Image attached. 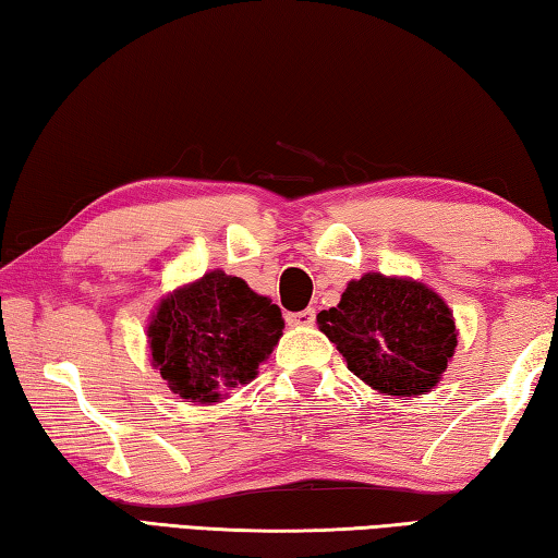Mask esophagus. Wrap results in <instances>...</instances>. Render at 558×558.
<instances>
[{
	"mask_svg": "<svg viewBox=\"0 0 558 558\" xmlns=\"http://www.w3.org/2000/svg\"><path fill=\"white\" fill-rule=\"evenodd\" d=\"M286 319H288V325H292V327H310V325H315V307L300 310V313H288Z\"/></svg>",
	"mask_w": 558,
	"mask_h": 558,
	"instance_id": "34e87169",
	"label": "esophagus"
}]
</instances>
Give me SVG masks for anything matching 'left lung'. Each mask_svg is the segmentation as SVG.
Wrapping results in <instances>:
<instances>
[{"mask_svg":"<svg viewBox=\"0 0 558 558\" xmlns=\"http://www.w3.org/2000/svg\"><path fill=\"white\" fill-rule=\"evenodd\" d=\"M317 325L347 359L349 372L389 396H418L438 384L458 335L440 295L403 278L366 272L352 280Z\"/></svg>","mask_w":558,"mask_h":558,"instance_id":"1","label":"left lung"}]
</instances>
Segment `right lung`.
I'll return each mask as SVG.
<instances>
[{"label": "right lung", "instance_id": "right-lung-1", "mask_svg": "<svg viewBox=\"0 0 558 558\" xmlns=\"http://www.w3.org/2000/svg\"><path fill=\"white\" fill-rule=\"evenodd\" d=\"M280 335V307L221 270L162 300L147 329L153 364L169 389L199 403L248 384Z\"/></svg>", "mask_w": 558, "mask_h": 558}]
</instances>
